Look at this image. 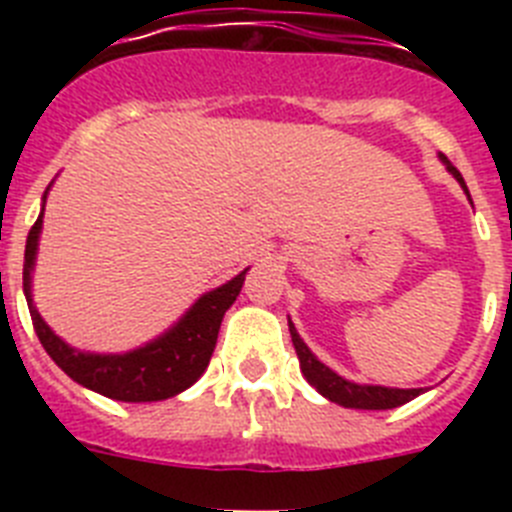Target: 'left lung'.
Segmentation results:
<instances>
[{
	"label": "left lung",
	"instance_id": "1",
	"mask_svg": "<svg viewBox=\"0 0 512 512\" xmlns=\"http://www.w3.org/2000/svg\"><path fill=\"white\" fill-rule=\"evenodd\" d=\"M446 166H449L451 174L456 176V182L467 189V184H464L461 174L456 171V166H451L449 161H446ZM289 336H292V343H295L300 369L302 374H305L307 382H310L320 395L328 397L330 402H336V405L356 410H392L400 408V405H405V402H410L413 397L420 395V390H392V387H372V384L348 382V379L338 377L336 372H330L328 366L320 364V361L312 356V351L302 343V338L297 336V330L292 323H289Z\"/></svg>",
	"mask_w": 512,
	"mask_h": 512
}]
</instances>
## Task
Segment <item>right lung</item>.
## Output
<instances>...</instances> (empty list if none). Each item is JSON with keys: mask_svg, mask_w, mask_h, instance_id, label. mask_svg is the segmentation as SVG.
<instances>
[{"mask_svg": "<svg viewBox=\"0 0 512 512\" xmlns=\"http://www.w3.org/2000/svg\"><path fill=\"white\" fill-rule=\"evenodd\" d=\"M40 225H43V212H40L30 233H27L22 287H25L35 333H38L48 356L61 366L63 372L69 374L74 382L89 387V390L122 402L166 400V397H174L187 390V387H192L210 364V356L217 343V330L223 323L225 310L233 305L238 292H241L246 271H241L238 277H233L223 287L212 289L205 297H200L194 302L192 310L158 341L148 343L138 351H130V354H81V351L66 346L43 323L40 312L35 310L33 300H30V271H33L35 251H38Z\"/></svg>", "mask_w": 512, "mask_h": 512, "instance_id": "obj_1", "label": "right lung"}]
</instances>
